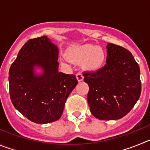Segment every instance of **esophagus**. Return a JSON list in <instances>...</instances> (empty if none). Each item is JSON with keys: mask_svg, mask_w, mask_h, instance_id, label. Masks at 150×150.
Returning a JSON list of instances; mask_svg holds the SVG:
<instances>
[{"mask_svg": "<svg viewBox=\"0 0 150 150\" xmlns=\"http://www.w3.org/2000/svg\"><path fill=\"white\" fill-rule=\"evenodd\" d=\"M76 79H77L78 82L83 81V78H84V76H83V74H82L81 72H78L77 74H76Z\"/></svg>", "mask_w": 150, "mask_h": 150, "instance_id": "obj_1", "label": "esophagus"}]
</instances>
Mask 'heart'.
Returning <instances> with one entry per match:
<instances>
[{"label": "heart", "instance_id": "b5f03b06", "mask_svg": "<svg viewBox=\"0 0 150 150\" xmlns=\"http://www.w3.org/2000/svg\"><path fill=\"white\" fill-rule=\"evenodd\" d=\"M67 55L72 61L82 62L83 67L87 70L94 71L104 64L106 53L100 46L87 43L70 49L67 51Z\"/></svg>", "mask_w": 150, "mask_h": 150}]
</instances>
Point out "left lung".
<instances>
[{
    "instance_id": "left-lung-1",
    "label": "left lung",
    "mask_w": 150,
    "mask_h": 150,
    "mask_svg": "<svg viewBox=\"0 0 150 150\" xmlns=\"http://www.w3.org/2000/svg\"><path fill=\"white\" fill-rule=\"evenodd\" d=\"M107 50L105 65L83 76L89 87L91 114L100 120H116L128 114L140 98V67L126 49L108 43Z\"/></svg>"
}]
</instances>
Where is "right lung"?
Instances as JSON below:
<instances>
[{
    "instance_id": "1",
    "label": "right lung",
    "mask_w": 150,
    "mask_h": 150,
    "mask_svg": "<svg viewBox=\"0 0 150 150\" xmlns=\"http://www.w3.org/2000/svg\"><path fill=\"white\" fill-rule=\"evenodd\" d=\"M59 49L46 36L25 43L9 72L10 95L16 109L30 121L58 120L78 82L74 74L59 72ZM40 69L38 74L35 70Z\"/></svg>"
}]
</instances>
